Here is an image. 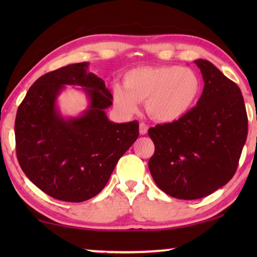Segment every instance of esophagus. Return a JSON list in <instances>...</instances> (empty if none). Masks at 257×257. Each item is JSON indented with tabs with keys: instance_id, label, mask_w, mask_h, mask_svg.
<instances>
[{
	"instance_id": "obj_1",
	"label": "esophagus",
	"mask_w": 257,
	"mask_h": 257,
	"mask_svg": "<svg viewBox=\"0 0 257 257\" xmlns=\"http://www.w3.org/2000/svg\"><path fill=\"white\" fill-rule=\"evenodd\" d=\"M147 130H149V125H147L144 122L139 123V134H141V135H146L147 134Z\"/></svg>"
}]
</instances>
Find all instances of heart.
<instances>
[{"label": "heart", "instance_id": "obj_1", "mask_svg": "<svg viewBox=\"0 0 257 257\" xmlns=\"http://www.w3.org/2000/svg\"><path fill=\"white\" fill-rule=\"evenodd\" d=\"M124 87H113V101L125 115L138 112L141 102H146L152 118L160 122L181 119L196 102L201 80L193 70L178 66L142 67L128 71Z\"/></svg>", "mask_w": 257, "mask_h": 257}]
</instances>
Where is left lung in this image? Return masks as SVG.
Instances as JSON below:
<instances>
[{
	"instance_id": "obj_1",
	"label": "left lung",
	"mask_w": 257,
	"mask_h": 257,
	"mask_svg": "<svg viewBox=\"0 0 257 257\" xmlns=\"http://www.w3.org/2000/svg\"><path fill=\"white\" fill-rule=\"evenodd\" d=\"M204 89L181 119L149 129L155 145L149 168L155 184L179 199H198L228 184L246 143L248 120L239 87L207 60Z\"/></svg>"
}]
</instances>
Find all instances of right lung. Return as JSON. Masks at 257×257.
Segmentation results:
<instances>
[{
    "instance_id": "1",
    "label": "right lung",
    "mask_w": 257,
    "mask_h": 257,
    "mask_svg": "<svg viewBox=\"0 0 257 257\" xmlns=\"http://www.w3.org/2000/svg\"><path fill=\"white\" fill-rule=\"evenodd\" d=\"M66 84L80 85L90 101L76 118H64L56 106ZM112 99L105 82L88 71L87 62L69 64L34 82L15 123L17 158L34 185L63 202H84L101 193L139 135L137 121L108 120L105 110Z\"/></svg>"
}]
</instances>
